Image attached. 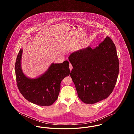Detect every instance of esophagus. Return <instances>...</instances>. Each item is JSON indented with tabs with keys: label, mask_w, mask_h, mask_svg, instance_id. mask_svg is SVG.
Instances as JSON below:
<instances>
[{
	"label": "esophagus",
	"mask_w": 134,
	"mask_h": 134,
	"mask_svg": "<svg viewBox=\"0 0 134 134\" xmlns=\"http://www.w3.org/2000/svg\"><path fill=\"white\" fill-rule=\"evenodd\" d=\"M69 68H70V70H71L72 69H73V67H72V64L70 63L69 64Z\"/></svg>",
	"instance_id": "obj_1"
}]
</instances>
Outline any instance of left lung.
<instances>
[{
    "instance_id": "8db88e82",
    "label": "left lung",
    "mask_w": 134,
    "mask_h": 134,
    "mask_svg": "<svg viewBox=\"0 0 134 134\" xmlns=\"http://www.w3.org/2000/svg\"><path fill=\"white\" fill-rule=\"evenodd\" d=\"M73 68L70 76L79 98L93 104L107 98L113 92L119 72L116 47L107 37L98 46L75 52L69 56Z\"/></svg>"
}]
</instances>
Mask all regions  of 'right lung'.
Masks as SVG:
<instances>
[{
  "instance_id": "1",
  "label": "right lung",
  "mask_w": 134,
  "mask_h": 134,
  "mask_svg": "<svg viewBox=\"0 0 134 134\" xmlns=\"http://www.w3.org/2000/svg\"><path fill=\"white\" fill-rule=\"evenodd\" d=\"M23 50H19L16 58L15 70L17 86L20 93L30 102L41 106H49L55 102L59 94L61 82L70 74L69 62L51 65L41 76L30 79L21 68Z\"/></svg>"
}]
</instances>
